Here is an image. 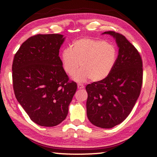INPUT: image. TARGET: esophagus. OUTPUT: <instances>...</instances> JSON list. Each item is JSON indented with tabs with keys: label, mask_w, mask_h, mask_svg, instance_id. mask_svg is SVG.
Segmentation results:
<instances>
[{
	"label": "esophagus",
	"mask_w": 157,
	"mask_h": 157,
	"mask_svg": "<svg viewBox=\"0 0 157 157\" xmlns=\"http://www.w3.org/2000/svg\"><path fill=\"white\" fill-rule=\"evenodd\" d=\"M84 86L83 84H78V88L79 89H84Z\"/></svg>",
	"instance_id": "obj_1"
}]
</instances>
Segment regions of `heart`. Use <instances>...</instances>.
<instances>
[{"instance_id": "obj_1", "label": "heart", "mask_w": 157, "mask_h": 157, "mask_svg": "<svg viewBox=\"0 0 157 157\" xmlns=\"http://www.w3.org/2000/svg\"><path fill=\"white\" fill-rule=\"evenodd\" d=\"M63 70L73 75L81 63L82 70L74 79L83 82L90 79L99 82L112 71L117 59L115 46L100 39L82 38L73 43L71 48L63 49L61 55Z\"/></svg>"}]
</instances>
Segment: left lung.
<instances>
[{"label": "left lung", "mask_w": 157, "mask_h": 157, "mask_svg": "<svg viewBox=\"0 0 157 157\" xmlns=\"http://www.w3.org/2000/svg\"><path fill=\"white\" fill-rule=\"evenodd\" d=\"M102 34L116 39L118 55L107 78L86 86V114L95 126L109 129L125 120L136 104L143 83V62L139 51L123 34Z\"/></svg>", "instance_id": "1"}]
</instances>
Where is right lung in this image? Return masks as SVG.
Returning <instances> with one entry per match:
<instances>
[{"label":"right lung","instance_id":"obj_1","mask_svg":"<svg viewBox=\"0 0 157 157\" xmlns=\"http://www.w3.org/2000/svg\"><path fill=\"white\" fill-rule=\"evenodd\" d=\"M65 37L36 34L23 42L12 64L16 98L30 119L40 126L53 127L65 120L77 90L69 82L59 56Z\"/></svg>","mask_w":157,"mask_h":157}]
</instances>
